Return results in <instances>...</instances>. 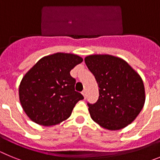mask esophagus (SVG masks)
I'll return each mask as SVG.
<instances>
[{
  "mask_svg": "<svg viewBox=\"0 0 160 160\" xmlns=\"http://www.w3.org/2000/svg\"><path fill=\"white\" fill-rule=\"evenodd\" d=\"M82 95L84 96L85 98H87V90H83L82 92Z\"/></svg>",
  "mask_w": 160,
  "mask_h": 160,
  "instance_id": "1",
  "label": "esophagus"
}]
</instances>
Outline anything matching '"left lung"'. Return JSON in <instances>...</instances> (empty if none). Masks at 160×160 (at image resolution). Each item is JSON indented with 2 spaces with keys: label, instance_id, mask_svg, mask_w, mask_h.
I'll return each mask as SVG.
<instances>
[{
  "label": "left lung",
  "instance_id": "obj_1",
  "mask_svg": "<svg viewBox=\"0 0 160 160\" xmlns=\"http://www.w3.org/2000/svg\"><path fill=\"white\" fill-rule=\"evenodd\" d=\"M85 62L99 87L97 102H87L92 119L111 131L131 123L145 102L140 76L125 61L111 55H90Z\"/></svg>",
  "mask_w": 160,
  "mask_h": 160
}]
</instances>
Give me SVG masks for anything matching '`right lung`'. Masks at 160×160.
<instances>
[{"label":"right lung","mask_w":160,"mask_h":160,"mask_svg":"<svg viewBox=\"0 0 160 160\" xmlns=\"http://www.w3.org/2000/svg\"><path fill=\"white\" fill-rule=\"evenodd\" d=\"M82 62L78 55L57 53L42 58L24 76L20 102L32 121L53 126L70 116L76 103L84 98L74 90L76 80L70 73Z\"/></svg>","instance_id":"obj_1"}]
</instances>
